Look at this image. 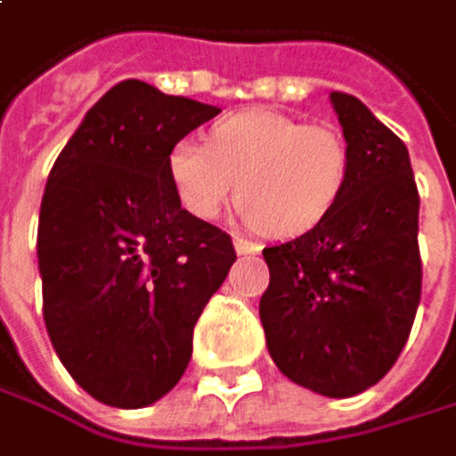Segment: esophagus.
<instances>
[{
	"label": "esophagus",
	"mask_w": 456,
	"mask_h": 456,
	"mask_svg": "<svg viewBox=\"0 0 456 456\" xmlns=\"http://www.w3.org/2000/svg\"><path fill=\"white\" fill-rule=\"evenodd\" d=\"M235 251L240 256H248V254H259V246L251 243V240H246V238H235Z\"/></svg>",
	"instance_id": "1"
}]
</instances>
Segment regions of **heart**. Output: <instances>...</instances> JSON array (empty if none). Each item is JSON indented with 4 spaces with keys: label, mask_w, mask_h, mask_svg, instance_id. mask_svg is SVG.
<instances>
[{
    "label": "heart",
    "mask_w": 456,
    "mask_h": 456,
    "mask_svg": "<svg viewBox=\"0 0 456 456\" xmlns=\"http://www.w3.org/2000/svg\"><path fill=\"white\" fill-rule=\"evenodd\" d=\"M170 186L194 218H216L232 197L270 238H297L321 224L350 178V149L329 125L251 109L210 127L208 146L178 141L167 154Z\"/></svg>",
    "instance_id": "1"
}]
</instances>
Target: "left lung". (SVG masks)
Returning a JSON list of instances; mask_svg holds the SVG:
<instances>
[{"mask_svg":"<svg viewBox=\"0 0 456 456\" xmlns=\"http://www.w3.org/2000/svg\"><path fill=\"white\" fill-rule=\"evenodd\" d=\"M350 178L310 232L265 248L259 315L275 366L297 385L350 398L398 361L422 294L419 191L406 143L355 95L331 93Z\"/></svg>","mask_w":456,"mask_h":456,"instance_id":"8db88e82","label":"left lung"}]
</instances>
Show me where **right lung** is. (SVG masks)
I'll use <instances>...</instances> for the list:
<instances>
[{
    "instance_id": "right-lung-1",
    "label": "right lung",
    "mask_w": 456,
    "mask_h": 456,
    "mask_svg": "<svg viewBox=\"0 0 456 456\" xmlns=\"http://www.w3.org/2000/svg\"><path fill=\"white\" fill-rule=\"evenodd\" d=\"M221 109L114 85L58 154L39 210L37 256L50 342L95 401L141 409L175 387L191 331L238 254L186 213L170 149Z\"/></svg>"
}]
</instances>
